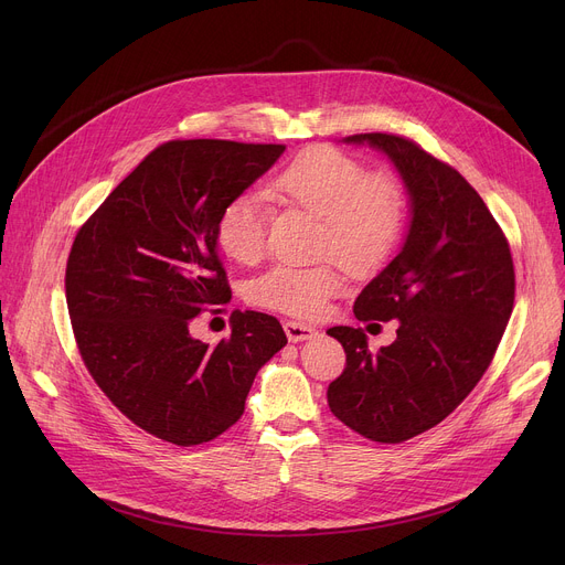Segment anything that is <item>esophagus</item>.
Wrapping results in <instances>:
<instances>
[{
	"mask_svg": "<svg viewBox=\"0 0 565 565\" xmlns=\"http://www.w3.org/2000/svg\"><path fill=\"white\" fill-rule=\"evenodd\" d=\"M284 331H286V338L288 342L297 344V342H306V340H312L317 335V331L308 324H299V321H286L284 324Z\"/></svg>",
	"mask_w": 565,
	"mask_h": 565,
	"instance_id": "1",
	"label": "esophagus"
}]
</instances>
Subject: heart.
<instances>
[{
  "instance_id": "1",
  "label": "heart",
  "mask_w": 565,
  "mask_h": 565,
  "mask_svg": "<svg viewBox=\"0 0 565 565\" xmlns=\"http://www.w3.org/2000/svg\"><path fill=\"white\" fill-rule=\"evenodd\" d=\"M273 196L324 221L321 253L358 273L388 257L405 218V199L393 179L369 177L358 160L329 147L299 153L273 181ZM268 221L259 194H236L218 212L216 244L232 262L253 264L266 250ZM342 288L344 277L333 266H275L253 281L250 297L273 310L317 317Z\"/></svg>"
}]
</instances>
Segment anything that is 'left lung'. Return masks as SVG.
Listing matches in <instances>:
<instances>
[{
    "instance_id": "left-lung-1",
    "label": "left lung",
    "mask_w": 565,
    "mask_h": 565,
    "mask_svg": "<svg viewBox=\"0 0 565 565\" xmlns=\"http://www.w3.org/2000/svg\"><path fill=\"white\" fill-rule=\"evenodd\" d=\"M342 142L391 160L409 196V227L353 308L360 321L397 319V338L371 353L362 329L327 331L347 353L329 407L364 438L402 443L443 423L488 371L512 315L514 266L499 223L454 168L393 134Z\"/></svg>"
}]
</instances>
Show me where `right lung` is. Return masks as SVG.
I'll list each match as a JSON object with an SVG mask.
<instances>
[{"label": "right lung", "instance_id": "obj_1", "mask_svg": "<svg viewBox=\"0 0 565 565\" xmlns=\"http://www.w3.org/2000/svg\"><path fill=\"white\" fill-rule=\"evenodd\" d=\"M284 151L207 138L160 145L73 241L66 303L79 355L114 405L156 438L190 447L230 429L259 369L288 342L275 317L255 310H234L216 347L190 333L203 306L232 297L218 212Z\"/></svg>", "mask_w": 565, "mask_h": 565}]
</instances>
